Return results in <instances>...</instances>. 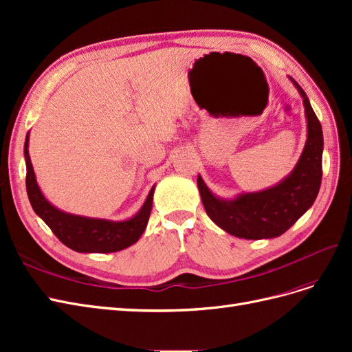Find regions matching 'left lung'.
<instances>
[{"mask_svg":"<svg viewBox=\"0 0 352 352\" xmlns=\"http://www.w3.org/2000/svg\"><path fill=\"white\" fill-rule=\"evenodd\" d=\"M301 94L307 116V142L291 175L282 182L260 192L241 194L221 199L198 176V189L208 217L219 228L243 239H269L280 236L310 208L322 184L323 132L307 94L292 78Z\"/></svg>","mask_w":352,"mask_h":352,"instance_id":"1","label":"left lung"}]
</instances>
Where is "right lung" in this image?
Returning <instances> with one entry per match:
<instances>
[{
    "instance_id": "right-lung-1",
    "label": "right lung",
    "mask_w": 352,
    "mask_h": 352,
    "mask_svg": "<svg viewBox=\"0 0 352 352\" xmlns=\"http://www.w3.org/2000/svg\"><path fill=\"white\" fill-rule=\"evenodd\" d=\"M28 146L29 133L26 135L25 141V160L26 190L30 206L66 247L76 252H117L131 247L141 238L151 214L154 186L151 188L141 210L129 220L113 221L69 214V212L50 204L47 198L42 195L36 184L34 167L30 163Z\"/></svg>"
}]
</instances>
